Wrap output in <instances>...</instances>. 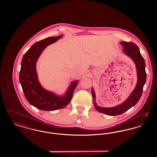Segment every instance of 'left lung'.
<instances>
[{"instance_id": "8db88e82", "label": "left lung", "mask_w": 157, "mask_h": 157, "mask_svg": "<svg viewBox=\"0 0 157 157\" xmlns=\"http://www.w3.org/2000/svg\"><path fill=\"white\" fill-rule=\"evenodd\" d=\"M121 44L122 45L124 48V52L134 61L137 71L138 82L135 90L130 97L122 104L113 108H102L98 106L96 104L95 102H94L95 107L98 111L111 116L121 115L126 112L138 102L142 95L143 87L146 82L147 78L145 60L140 53L139 48L132 42H121ZM92 94L94 99H95V94L93 88L92 89Z\"/></svg>"}]
</instances>
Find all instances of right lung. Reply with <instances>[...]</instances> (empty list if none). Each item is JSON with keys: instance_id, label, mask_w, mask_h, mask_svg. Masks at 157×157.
Wrapping results in <instances>:
<instances>
[{"instance_id": "add662e5", "label": "right lung", "mask_w": 157, "mask_h": 157, "mask_svg": "<svg viewBox=\"0 0 157 157\" xmlns=\"http://www.w3.org/2000/svg\"><path fill=\"white\" fill-rule=\"evenodd\" d=\"M49 37L38 41L25 53L21 62L19 81L25 97L30 104L43 111H54L66 106L71 101L79 81L73 82L66 94L57 97L44 90L37 80L36 63L45 48L62 37Z\"/></svg>"}]
</instances>
